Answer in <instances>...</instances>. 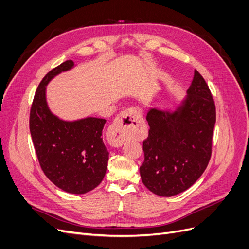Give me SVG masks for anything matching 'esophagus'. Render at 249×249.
I'll return each mask as SVG.
<instances>
[{"label":"esophagus","mask_w":249,"mask_h":249,"mask_svg":"<svg viewBox=\"0 0 249 249\" xmlns=\"http://www.w3.org/2000/svg\"><path fill=\"white\" fill-rule=\"evenodd\" d=\"M144 126V122L139 111L132 107L119 114L118 118L109 127L108 136L113 145L121 146L127 139L141 133Z\"/></svg>","instance_id":"esophagus-1"}]
</instances>
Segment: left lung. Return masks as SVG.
I'll return each instance as SVG.
<instances>
[{
    "instance_id": "obj_1",
    "label": "left lung",
    "mask_w": 249,
    "mask_h": 249,
    "mask_svg": "<svg viewBox=\"0 0 249 249\" xmlns=\"http://www.w3.org/2000/svg\"><path fill=\"white\" fill-rule=\"evenodd\" d=\"M183 105L174 112L151 108L150 130L143 141V184L151 192L171 197L190 188L212 156L215 105L210 88L197 71Z\"/></svg>"
}]
</instances>
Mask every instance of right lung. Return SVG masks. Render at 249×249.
I'll list each match as a JSON object with an SVG mask.
<instances>
[{"label":"right lung","mask_w":249,"mask_h":249,"mask_svg":"<svg viewBox=\"0 0 249 249\" xmlns=\"http://www.w3.org/2000/svg\"><path fill=\"white\" fill-rule=\"evenodd\" d=\"M73 65L72 60L61 63L39 83L29 113V131L49 180L65 192L85 194L102 182L107 170L109 152L101 137L106 121L87 117L64 122L50 111L46 101L48 83Z\"/></svg>","instance_id":"obj_1"}]
</instances>
